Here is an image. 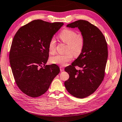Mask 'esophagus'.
<instances>
[{
	"label": "esophagus",
	"instance_id": "1",
	"mask_svg": "<svg viewBox=\"0 0 122 122\" xmlns=\"http://www.w3.org/2000/svg\"><path fill=\"white\" fill-rule=\"evenodd\" d=\"M60 71H61V72L63 71L64 70V67H62V66H60Z\"/></svg>",
	"mask_w": 122,
	"mask_h": 122
}]
</instances>
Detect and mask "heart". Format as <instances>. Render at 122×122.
Returning <instances> with one entry per match:
<instances>
[{
  "instance_id": "heart-1",
  "label": "heart",
  "mask_w": 122,
  "mask_h": 122,
  "mask_svg": "<svg viewBox=\"0 0 122 122\" xmlns=\"http://www.w3.org/2000/svg\"><path fill=\"white\" fill-rule=\"evenodd\" d=\"M59 38L64 43L67 45V52L66 55H57L51 56L50 62L62 66L66 65L72 59L73 55L77 57L83 51L85 45V38L81 34H76L75 30L70 29H65L59 35ZM56 41L54 38L51 39L49 44V50L51 53L55 52Z\"/></svg>"
}]
</instances>
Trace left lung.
<instances>
[{
  "label": "left lung",
  "mask_w": 122,
  "mask_h": 122,
  "mask_svg": "<svg viewBox=\"0 0 122 122\" xmlns=\"http://www.w3.org/2000/svg\"><path fill=\"white\" fill-rule=\"evenodd\" d=\"M66 27L78 28L84 37L85 45L81 54L65 68L70 77L64 85L71 95L84 98L94 92L103 80L108 56L107 44L100 30L87 21H76ZM75 66L81 70H76Z\"/></svg>",
  "instance_id": "8db88e82"
}]
</instances>
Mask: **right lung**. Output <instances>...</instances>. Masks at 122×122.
I'll return each mask as SVG.
<instances>
[{
	"label": "right lung",
	"instance_id": "add662e5",
	"mask_svg": "<svg viewBox=\"0 0 122 122\" xmlns=\"http://www.w3.org/2000/svg\"><path fill=\"white\" fill-rule=\"evenodd\" d=\"M63 24L36 20L20 28L14 36L10 64L17 86L26 95L37 97L43 95L60 72L57 65L45 64L49 42Z\"/></svg>",
	"mask_w": 122,
	"mask_h": 122
}]
</instances>
